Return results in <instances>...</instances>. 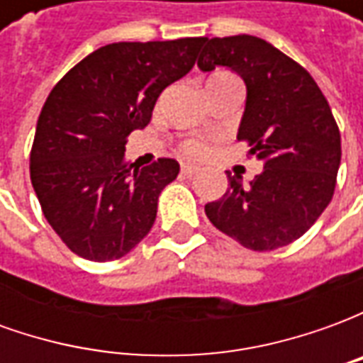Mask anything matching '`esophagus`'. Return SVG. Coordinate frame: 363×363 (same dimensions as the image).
Segmentation results:
<instances>
[{"instance_id": "esophagus-1", "label": "esophagus", "mask_w": 363, "mask_h": 363, "mask_svg": "<svg viewBox=\"0 0 363 363\" xmlns=\"http://www.w3.org/2000/svg\"><path fill=\"white\" fill-rule=\"evenodd\" d=\"M200 169H198L196 165H189V163H184V165L181 167V173L184 174V177H192V174H196Z\"/></svg>"}]
</instances>
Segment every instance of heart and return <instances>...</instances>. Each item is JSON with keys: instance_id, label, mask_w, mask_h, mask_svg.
Instances as JSON below:
<instances>
[{"instance_id": "heart-1", "label": "heart", "mask_w": 363, "mask_h": 363, "mask_svg": "<svg viewBox=\"0 0 363 363\" xmlns=\"http://www.w3.org/2000/svg\"><path fill=\"white\" fill-rule=\"evenodd\" d=\"M218 75H225V74H218ZM218 75H213V77H218ZM184 151L192 155V157H200V155H204L208 147H206L202 142H186L184 143Z\"/></svg>"}]
</instances>
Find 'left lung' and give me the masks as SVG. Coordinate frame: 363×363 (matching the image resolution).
I'll return each instance as SVG.
<instances>
[{
	"mask_svg": "<svg viewBox=\"0 0 363 363\" xmlns=\"http://www.w3.org/2000/svg\"><path fill=\"white\" fill-rule=\"evenodd\" d=\"M202 43V72L229 67L245 82L237 140L264 165L249 184L228 174V192L206 204V216L247 249L274 251L303 235L330 202L340 132L309 72L270 43L251 35Z\"/></svg>",
	"mask_w": 363,
	"mask_h": 363,
	"instance_id": "1",
	"label": "left lung"
}]
</instances>
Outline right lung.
<instances>
[{"label": "right lung", "instance_id": "right-lung-1", "mask_svg": "<svg viewBox=\"0 0 363 363\" xmlns=\"http://www.w3.org/2000/svg\"><path fill=\"white\" fill-rule=\"evenodd\" d=\"M202 38L114 43L91 52L50 91L30 151L44 218L83 259L124 257L150 233L174 159L128 165L126 138L150 124L161 91L189 74Z\"/></svg>", "mask_w": 363, "mask_h": 363}]
</instances>
